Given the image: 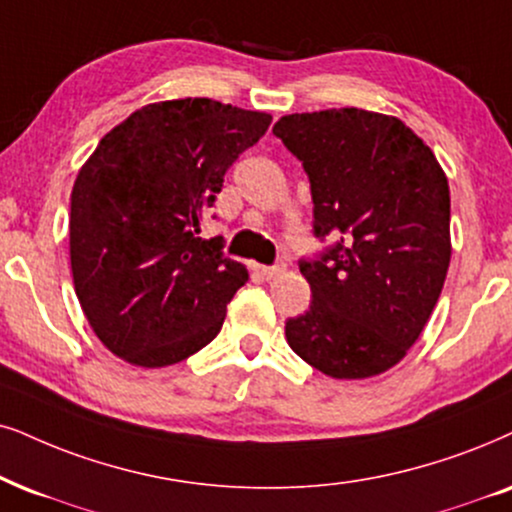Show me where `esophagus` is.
<instances>
[{"label":"esophagus","mask_w":512,"mask_h":512,"mask_svg":"<svg viewBox=\"0 0 512 512\" xmlns=\"http://www.w3.org/2000/svg\"><path fill=\"white\" fill-rule=\"evenodd\" d=\"M283 271H286V264L278 262V264H271V267H262V276L267 278V281H274V278L281 276Z\"/></svg>","instance_id":"1"}]
</instances>
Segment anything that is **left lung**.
I'll return each mask as SVG.
<instances>
[{"label":"left lung","instance_id":"left-lung-1","mask_svg":"<svg viewBox=\"0 0 512 512\" xmlns=\"http://www.w3.org/2000/svg\"><path fill=\"white\" fill-rule=\"evenodd\" d=\"M274 134L307 172L323 243L300 260L312 304L286 321L288 345L331 378L383 373L418 340L449 269L442 167L404 122L361 108L286 115Z\"/></svg>","mask_w":512,"mask_h":512}]
</instances>
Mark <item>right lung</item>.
I'll use <instances>...</instances> for the list:
<instances>
[{
    "label": "right lung",
    "instance_id": "add662e5",
    "mask_svg": "<svg viewBox=\"0 0 512 512\" xmlns=\"http://www.w3.org/2000/svg\"><path fill=\"white\" fill-rule=\"evenodd\" d=\"M269 125L271 115L231 103L160 101L84 163L70 196V267L89 326L120 359L170 366L222 331L248 271L224 255L222 236L198 234L224 174Z\"/></svg>",
    "mask_w": 512,
    "mask_h": 512
}]
</instances>
